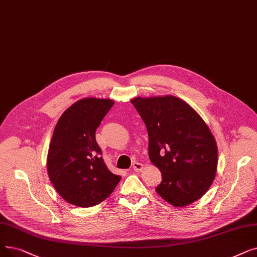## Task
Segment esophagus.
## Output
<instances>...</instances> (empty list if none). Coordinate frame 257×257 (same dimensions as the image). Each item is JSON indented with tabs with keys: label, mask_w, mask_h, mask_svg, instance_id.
Masks as SVG:
<instances>
[{
	"label": "esophagus",
	"mask_w": 257,
	"mask_h": 257,
	"mask_svg": "<svg viewBox=\"0 0 257 257\" xmlns=\"http://www.w3.org/2000/svg\"><path fill=\"white\" fill-rule=\"evenodd\" d=\"M132 168H133V170H135V171L140 172V171H142V170L144 169V165H143V164H141V163L136 162V163H133V165H132Z\"/></svg>",
	"instance_id": "esophagus-1"
}]
</instances>
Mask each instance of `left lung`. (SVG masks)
I'll return each mask as SVG.
<instances>
[{
  "label": "left lung",
  "instance_id": "8db88e82",
  "mask_svg": "<svg viewBox=\"0 0 257 257\" xmlns=\"http://www.w3.org/2000/svg\"><path fill=\"white\" fill-rule=\"evenodd\" d=\"M146 125L149 159L162 173L155 188L167 203L186 207L202 197L217 171V145L196 111L173 95L130 99Z\"/></svg>",
  "mask_w": 257,
  "mask_h": 257
}]
</instances>
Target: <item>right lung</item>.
<instances>
[{"instance_id":"add662e5","label":"right lung","mask_w":257,"mask_h":257,"mask_svg":"<svg viewBox=\"0 0 257 257\" xmlns=\"http://www.w3.org/2000/svg\"><path fill=\"white\" fill-rule=\"evenodd\" d=\"M114 101L84 97L64 111L54 128L47 172L57 192L71 205L89 208L102 203L120 181L110 172L95 141V131Z\"/></svg>"}]
</instances>
